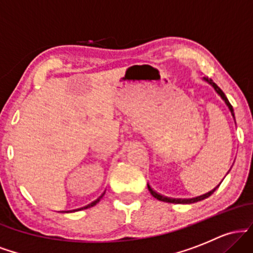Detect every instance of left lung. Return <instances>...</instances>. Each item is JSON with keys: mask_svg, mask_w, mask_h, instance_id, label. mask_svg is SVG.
Here are the masks:
<instances>
[{"mask_svg": "<svg viewBox=\"0 0 253 253\" xmlns=\"http://www.w3.org/2000/svg\"><path fill=\"white\" fill-rule=\"evenodd\" d=\"M203 80L205 81H207L208 83L211 84V86H213L214 89H215V91L217 92V94L220 95V96H221V98L223 101H225V103L227 104V107H228V109L231 110V114L233 115V118H234V113H233V107L231 106V103L228 102V100H227V97H226V95L223 94V91L221 89L219 88V86L216 85L215 83L213 82V81L211 80V78H208V77H203ZM217 187H219V185H217ZM217 187H215L214 188L213 190H211V191H208V193H206V194H203V195H201V196H197V197H193V199H171V197H167V196H163V195H161V194H158V193H156L155 190L152 189V188L150 187L149 184H147V188H149V191L151 193V195H152L153 197H156L157 200H159V201H164V202H170V203H194V202H197V201H201V200H205V199H207V197H210L211 194L214 193V191H215L216 189H217Z\"/></svg>", "mask_w": 253, "mask_h": 253, "instance_id": "obj_1", "label": "left lung"}]
</instances>
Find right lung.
Masks as SVG:
<instances>
[{"instance_id": "1", "label": "right lung", "mask_w": 253, "mask_h": 253, "mask_svg": "<svg viewBox=\"0 0 253 253\" xmlns=\"http://www.w3.org/2000/svg\"><path fill=\"white\" fill-rule=\"evenodd\" d=\"M104 193H106V191H104ZM104 193L102 194V195H101L100 197H98V199L97 200H95V201L94 202H91V203H89V205L88 206H85V207H83V208H80V210H76V211H81V210H86V208H90V207H92V206H95V205H96V203L98 202V201H100V200L101 199H102V196L104 195Z\"/></svg>"}]
</instances>
